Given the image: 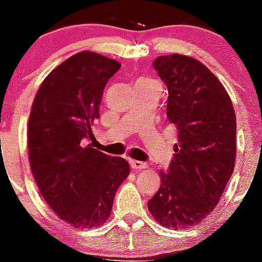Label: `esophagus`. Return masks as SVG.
Wrapping results in <instances>:
<instances>
[{"label":"esophagus","mask_w":262,"mask_h":262,"mask_svg":"<svg viewBox=\"0 0 262 262\" xmlns=\"http://www.w3.org/2000/svg\"><path fill=\"white\" fill-rule=\"evenodd\" d=\"M129 164H130V167L133 170H141V169H146L147 167L146 162L137 161V160H130V161H129Z\"/></svg>","instance_id":"obj_1"}]
</instances>
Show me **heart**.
<instances>
[{
  "label": "heart",
  "instance_id": "b5f03b06",
  "mask_svg": "<svg viewBox=\"0 0 262 262\" xmlns=\"http://www.w3.org/2000/svg\"><path fill=\"white\" fill-rule=\"evenodd\" d=\"M151 84H159V83L152 80L151 78H141V79L138 80V84L137 85H151Z\"/></svg>",
  "mask_w": 262,
  "mask_h": 262
}]
</instances>
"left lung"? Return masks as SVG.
<instances>
[{"instance_id": "obj_1", "label": "left lung", "mask_w": 262, "mask_h": 262, "mask_svg": "<svg viewBox=\"0 0 262 262\" xmlns=\"http://www.w3.org/2000/svg\"><path fill=\"white\" fill-rule=\"evenodd\" d=\"M152 65L167 87L166 116L178 129V143L147 205L157 223L185 229L206 219L233 174L234 108L219 79L199 60L175 53L159 56Z\"/></svg>"}]
</instances>
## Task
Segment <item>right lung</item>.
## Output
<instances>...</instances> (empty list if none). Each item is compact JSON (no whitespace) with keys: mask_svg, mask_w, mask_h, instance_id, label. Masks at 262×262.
Instances as JSON below:
<instances>
[{"mask_svg":"<svg viewBox=\"0 0 262 262\" xmlns=\"http://www.w3.org/2000/svg\"><path fill=\"white\" fill-rule=\"evenodd\" d=\"M120 63L83 51L56 67L40 84L28 123L33 177L48 206L75 228L102 225L129 175L123 157L85 146L100 118L106 83Z\"/></svg>","mask_w":262,"mask_h":262,"instance_id":"add662e5","label":"right lung"}]
</instances>
